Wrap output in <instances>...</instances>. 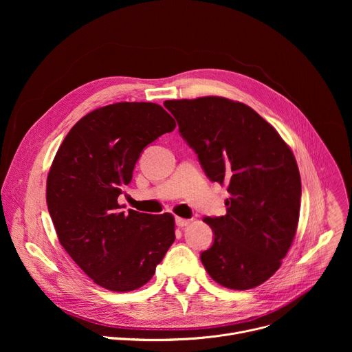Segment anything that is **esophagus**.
Listing matches in <instances>:
<instances>
[{"label": "esophagus", "instance_id": "esophagus-1", "mask_svg": "<svg viewBox=\"0 0 352 352\" xmlns=\"http://www.w3.org/2000/svg\"><path fill=\"white\" fill-rule=\"evenodd\" d=\"M189 223H190V220H188V219H181V217H177V219H175V224H177L178 227H186Z\"/></svg>", "mask_w": 352, "mask_h": 352}]
</instances>
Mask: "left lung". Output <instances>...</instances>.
Here are the masks:
<instances>
[{"instance_id": "8db88e82", "label": "left lung", "mask_w": 352, "mask_h": 352, "mask_svg": "<svg viewBox=\"0 0 352 352\" xmlns=\"http://www.w3.org/2000/svg\"><path fill=\"white\" fill-rule=\"evenodd\" d=\"M179 133L210 181L227 185V213L205 217L214 234L202 252L209 276L231 289L255 288L281 266L296 232L300 175L278 132L226 97L167 100Z\"/></svg>"}]
</instances>
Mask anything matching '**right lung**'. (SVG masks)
Returning <instances> with one entry per match:
<instances>
[{"instance_id": "1", "label": "right lung", "mask_w": 352, "mask_h": 352, "mask_svg": "<svg viewBox=\"0 0 352 352\" xmlns=\"http://www.w3.org/2000/svg\"><path fill=\"white\" fill-rule=\"evenodd\" d=\"M174 128L156 103L97 109L72 126L50 168L45 199L60 243L106 289L144 285L175 239L173 214L122 212L118 204L142 150Z\"/></svg>"}]
</instances>
